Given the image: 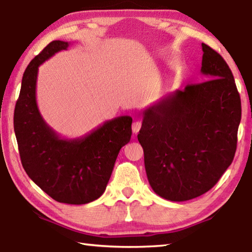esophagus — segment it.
I'll list each match as a JSON object with an SVG mask.
<instances>
[{
    "mask_svg": "<svg viewBox=\"0 0 252 252\" xmlns=\"http://www.w3.org/2000/svg\"><path fill=\"white\" fill-rule=\"evenodd\" d=\"M140 129H141V122L139 121L133 122V125H132V132H133L134 134H136L140 131Z\"/></svg>",
    "mask_w": 252,
    "mask_h": 252,
    "instance_id": "34e87169",
    "label": "esophagus"
}]
</instances>
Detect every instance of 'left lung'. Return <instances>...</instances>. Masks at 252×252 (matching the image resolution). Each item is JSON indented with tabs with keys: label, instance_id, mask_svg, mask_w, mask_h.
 I'll return each mask as SVG.
<instances>
[{
	"label": "left lung",
	"instance_id": "left-lung-1",
	"mask_svg": "<svg viewBox=\"0 0 252 252\" xmlns=\"http://www.w3.org/2000/svg\"><path fill=\"white\" fill-rule=\"evenodd\" d=\"M201 73L143 111L138 140L153 191L170 201L206 193L231 164L241 120V100L223 58L202 43Z\"/></svg>",
	"mask_w": 252,
	"mask_h": 252
}]
</instances>
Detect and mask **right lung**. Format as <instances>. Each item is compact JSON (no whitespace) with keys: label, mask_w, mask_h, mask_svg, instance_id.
Wrapping results in <instances>:
<instances>
[{"label":"right lung","mask_w":252,"mask_h":252,"mask_svg":"<svg viewBox=\"0 0 252 252\" xmlns=\"http://www.w3.org/2000/svg\"><path fill=\"white\" fill-rule=\"evenodd\" d=\"M69 45L52 41L30 62L14 110V132L31 180L55 201L85 204L104 192L119 152L131 139L132 118H114L76 139L61 138L46 125L36 103L37 71Z\"/></svg>","instance_id":"add662e5"}]
</instances>
